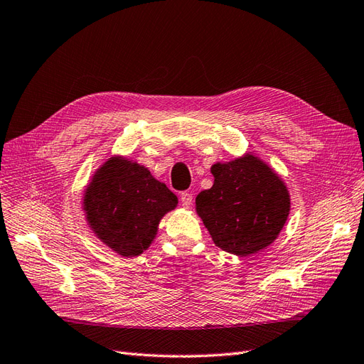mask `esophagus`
I'll return each instance as SVG.
<instances>
[{"instance_id": "34e87169", "label": "esophagus", "mask_w": 364, "mask_h": 364, "mask_svg": "<svg viewBox=\"0 0 364 364\" xmlns=\"http://www.w3.org/2000/svg\"><path fill=\"white\" fill-rule=\"evenodd\" d=\"M181 202H182V205L185 208H190L193 205V194L191 193H186V191L181 193Z\"/></svg>"}]
</instances>
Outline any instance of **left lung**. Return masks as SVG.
Wrapping results in <instances>:
<instances>
[{
    "label": "left lung",
    "instance_id": "8db88e82",
    "mask_svg": "<svg viewBox=\"0 0 364 364\" xmlns=\"http://www.w3.org/2000/svg\"><path fill=\"white\" fill-rule=\"evenodd\" d=\"M214 183L196 197V213L214 245L249 257L278 238L290 214V193L261 158L245 153L211 167Z\"/></svg>",
    "mask_w": 364,
    "mask_h": 364
}]
</instances>
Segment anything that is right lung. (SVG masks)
<instances>
[{
	"label": "right lung",
	"mask_w": 364,
	"mask_h": 364,
	"mask_svg": "<svg viewBox=\"0 0 364 364\" xmlns=\"http://www.w3.org/2000/svg\"><path fill=\"white\" fill-rule=\"evenodd\" d=\"M178 202L144 165L114 155L85 186L82 209L87 226L105 246L132 258L150 247L162 217Z\"/></svg>",
	"instance_id": "obj_1"
}]
</instances>
